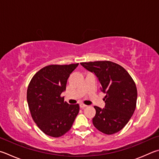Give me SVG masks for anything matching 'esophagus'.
I'll use <instances>...</instances> for the list:
<instances>
[{
  "mask_svg": "<svg viewBox=\"0 0 159 159\" xmlns=\"http://www.w3.org/2000/svg\"><path fill=\"white\" fill-rule=\"evenodd\" d=\"M86 106H87L85 105V104H83V103H80V108H82V109L85 108L86 107Z\"/></svg>",
  "mask_w": 159,
  "mask_h": 159,
  "instance_id": "1",
  "label": "esophagus"
}]
</instances>
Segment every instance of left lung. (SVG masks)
Returning <instances> with one entry per match:
<instances>
[{
	"label": "left lung",
	"mask_w": 159,
	"mask_h": 159,
	"mask_svg": "<svg viewBox=\"0 0 159 159\" xmlns=\"http://www.w3.org/2000/svg\"><path fill=\"white\" fill-rule=\"evenodd\" d=\"M86 70L93 72L106 94V106L102 109L94 106L96 115L92 122L99 131L107 135L122 130L134 114L137 101L134 80L125 68L111 61L80 62Z\"/></svg>",
	"instance_id": "8db88e82"
}]
</instances>
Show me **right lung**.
I'll return each instance as SVG.
<instances>
[{
	"mask_svg": "<svg viewBox=\"0 0 159 159\" xmlns=\"http://www.w3.org/2000/svg\"><path fill=\"white\" fill-rule=\"evenodd\" d=\"M79 63L51 65L34 75L27 89V102L32 118L46 135L62 136L71 128L79 105H70L61 96L67 79Z\"/></svg>",
	"mask_w": 159,
	"mask_h": 159,
	"instance_id": "add662e5",
	"label": "right lung"
}]
</instances>
